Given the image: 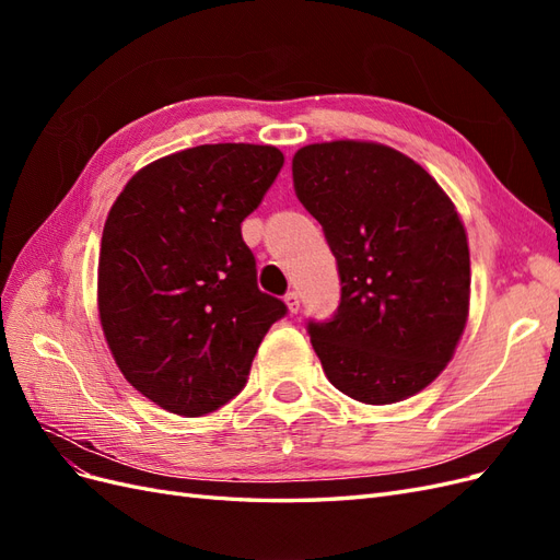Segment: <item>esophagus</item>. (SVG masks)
Returning a JSON list of instances; mask_svg holds the SVG:
<instances>
[{
	"label": "esophagus",
	"mask_w": 560,
	"mask_h": 560,
	"mask_svg": "<svg viewBox=\"0 0 560 560\" xmlns=\"http://www.w3.org/2000/svg\"><path fill=\"white\" fill-rule=\"evenodd\" d=\"M284 303H287V308H290V313H299V308H301V296H299V292H287Z\"/></svg>",
	"instance_id": "1"
}]
</instances>
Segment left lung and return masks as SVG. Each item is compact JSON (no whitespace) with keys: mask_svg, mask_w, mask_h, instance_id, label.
Wrapping results in <instances>:
<instances>
[{"mask_svg":"<svg viewBox=\"0 0 560 560\" xmlns=\"http://www.w3.org/2000/svg\"><path fill=\"white\" fill-rule=\"evenodd\" d=\"M292 175L341 278L334 317L308 322L322 369L364 404L413 397L453 360L469 315V247L453 200L378 142L301 147Z\"/></svg>","mask_w":560,"mask_h":560,"instance_id":"1","label":"left lung"}]
</instances>
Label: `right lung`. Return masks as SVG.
Instances as JSON below:
<instances>
[{
    "label": "right lung",
    "instance_id": "1",
    "mask_svg": "<svg viewBox=\"0 0 560 560\" xmlns=\"http://www.w3.org/2000/svg\"><path fill=\"white\" fill-rule=\"evenodd\" d=\"M284 163L270 144H200L144 165L107 214L97 311L126 381L196 418L241 393L287 306L257 287L241 224Z\"/></svg>",
    "mask_w": 560,
    "mask_h": 560
}]
</instances>
